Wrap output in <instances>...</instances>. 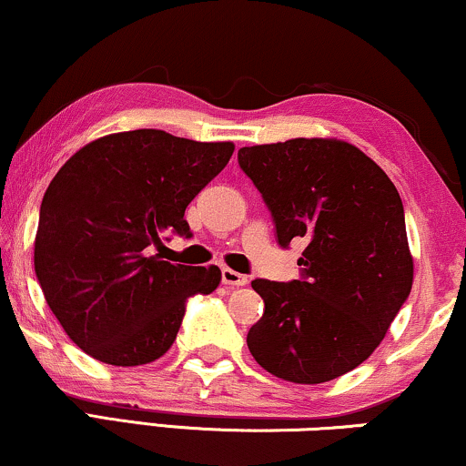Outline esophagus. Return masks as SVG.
Segmentation results:
<instances>
[{"mask_svg": "<svg viewBox=\"0 0 466 466\" xmlns=\"http://www.w3.org/2000/svg\"><path fill=\"white\" fill-rule=\"evenodd\" d=\"M222 284L227 286H246L248 278L241 276V273L233 269H222Z\"/></svg>", "mask_w": 466, "mask_h": 466, "instance_id": "esophagus-1", "label": "esophagus"}]
</instances>
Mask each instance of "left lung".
<instances>
[{"label": "left lung", "mask_w": 466, "mask_h": 466, "mask_svg": "<svg viewBox=\"0 0 466 466\" xmlns=\"http://www.w3.org/2000/svg\"><path fill=\"white\" fill-rule=\"evenodd\" d=\"M239 167L276 222L278 244L305 239L301 279H254L265 314L248 348L265 371L322 384L365 362L413 284L399 190L356 146L330 137L246 146Z\"/></svg>", "instance_id": "left-lung-1"}]
</instances>
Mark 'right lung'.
Masks as SVG:
<instances>
[{
  "label": "right lung",
  "instance_id": "1",
  "mask_svg": "<svg viewBox=\"0 0 466 466\" xmlns=\"http://www.w3.org/2000/svg\"><path fill=\"white\" fill-rule=\"evenodd\" d=\"M231 142L158 129L112 133L80 148L44 193L34 265L69 339L114 367L161 359L187 301L218 289L216 265L152 254L165 233L190 238L184 209L225 169Z\"/></svg>",
  "mask_w": 466,
  "mask_h": 466
}]
</instances>
